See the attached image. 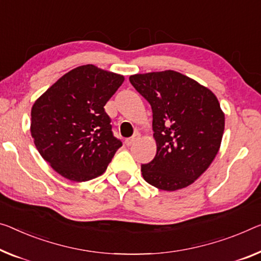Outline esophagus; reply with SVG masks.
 <instances>
[{
    "label": "esophagus",
    "mask_w": 261,
    "mask_h": 261,
    "mask_svg": "<svg viewBox=\"0 0 261 261\" xmlns=\"http://www.w3.org/2000/svg\"><path fill=\"white\" fill-rule=\"evenodd\" d=\"M139 138H140V135L135 134L134 136H132V138H129V139H126V141H125L126 146H132V144H133L135 141H138Z\"/></svg>",
    "instance_id": "esophagus-1"
}]
</instances>
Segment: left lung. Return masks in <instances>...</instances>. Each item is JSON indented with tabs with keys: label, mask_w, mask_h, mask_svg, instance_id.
<instances>
[{
	"label": "left lung",
	"mask_w": 261,
	"mask_h": 261,
	"mask_svg": "<svg viewBox=\"0 0 261 261\" xmlns=\"http://www.w3.org/2000/svg\"><path fill=\"white\" fill-rule=\"evenodd\" d=\"M129 82L153 111L156 155L141 166L144 181L166 191L190 186L219 150L225 118L218 99L171 70L134 74Z\"/></svg>",
	"instance_id": "1"
}]
</instances>
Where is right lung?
<instances>
[{
	"instance_id": "1",
	"label": "right lung",
	"mask_w": 261,
	"mask_h": 261,
	"mask_svg": "<svg viewBox=\"0 0 261 261\" xmlns=\"http://www.w3.org/2000/svg\"><path fill=\"white\" fill-rule=\"evenodd\" d=\"M123 75L87 64L59 78L31 108V136L42 158L70 181L103 174L122 142L103 106Z\"/></svg>"
}]
</instances>
